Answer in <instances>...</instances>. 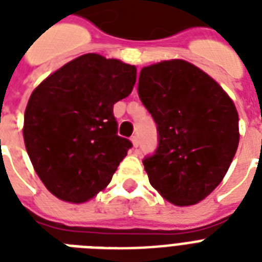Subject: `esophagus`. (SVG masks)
I'll return each instance as SVG.
<instances>
[{"label":"esophagus","instance_id":"obj_1","mask_svg":"<svg viewBox=\"0 0 262 262\" xmlns=\"http://www.w3.org/2000/svg\"><path fill=\"white\" fill-rule=\"evenodd\" d=\"M132 143H133V147L135 148L139 147V144H140L139 137H137V136H133V137H132Z\"/></svg>","mask_w":262,"mask_h":262}]
</instances>
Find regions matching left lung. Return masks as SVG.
<instances>
[{"mask_svg":"<svg viewBox=\"0 0 262 262\" xmlns=\"http://www.w3.org/2000/svg\"><path fill=\"white\" fill-rule=\"evenodd\" d=\"M137 92L158 129V148L143 160L149 183L174 205L199 203L222 182L238 148L234 103L182 59L143 68Z\"/></svg>","mask_w":262,"mask_h":262,"instance_id":"obj_1","label":"left lung"}]
</instances>
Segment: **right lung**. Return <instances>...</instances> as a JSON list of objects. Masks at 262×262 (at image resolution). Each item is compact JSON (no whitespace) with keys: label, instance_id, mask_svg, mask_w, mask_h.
I'll list each match as a JSON object with an SVG mask.
<instances>
[{"label":"right lung","instance_id":"1","mask_svg":"<svg viewBox=\"0 0 262 262\" xmlns=\"http://www.w3.org/2000/svg\"><path fill=\"white\" fill-rule=\"evenodd\" d=\"M136 67L84 54L32 92L24 143L35 171L58 199L84 203L110 183L133 147L118 136L113 107L130 95Z\"/></svg>","mask_w":262,"mask_h":262}]
</instances>
